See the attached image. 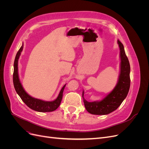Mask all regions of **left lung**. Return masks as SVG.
Wrapping results in <instances>:
<instances>
[{
  "mask_svg": "<svg viewBox=\"0 0 149 149\" xmlns=\"http://www.w3.org/2000/svg\"><path fill=\"white\" fill-rule=\"evenodd\" d=\"M120 49V73L119 79L112 91L101 101L88 102L82 96L86 109L90 114L95 115H106L118 109L127 96L130 88V64L125 55L123 43L118 40Z\"/></svg>",
  "mask_w": 149,
  "mask_h": 149,
  "instance_id": "1",
  "label": "left lung"
}]
</instances>
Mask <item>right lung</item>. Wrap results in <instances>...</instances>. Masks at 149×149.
<instances>
[{"label": "right lung", "mask_w": 149, "mask_h": 149, "mask_svg": "<svg viewBox=\"0 0 149 149\" xmlns=\"http://www.w3.org/2000/svg\"><path fill=\"white\" fill-rule=\"evenodd\" d=\"M24 44H22V47L18 51L15 56L14 64H13V86L17 93L18 94L21 100L24 101L25 104L30 109H33L37 112H52L56 110L60 105L61 100L63 97V93L66 84L63 86L61 89V91L58 94L56 100L52 101H45L42 100H39L31 97L26 93L20 81L19 73H18V61H19V57L21 55V52L23 50Z\"/></svg>", "instance_id": "obj_1"}]
</instances>
